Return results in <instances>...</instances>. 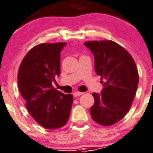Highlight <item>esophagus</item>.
<instances>
[{
  "instance_id": "34e87169",
  "label": "esophagus",
  "mask_w": 153,
  "mask_h": 153,
  "mask_svg": "<svg viewBox=\"0 0 153 153\" xmlns=\"http://www.w3.org/2000/svg\"><path fill=\"white\" fill-rule=\"evenodd\" d=\"M82 94H83V93H82V92H79V91H76V92H74V93L73 94V95H74V98H77V97H79V96L82 95Z\"/></svg>"
}]
</instances>
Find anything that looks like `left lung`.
Segmentation results:
<instances>
[{
	"label": "left lung",
	"instance_id": "8db88e82",
	"mask_svg": "<svg viewBox=\"0 0 153 153\" xmlns=\"http://www.w3.org/2000/svg\"><path fill=\"white\" fill-rule=\"evenodd\" d=\"M94 55L96 74L105 79L102 93H93L94 104L90 111L99 125L109 126L128 113L137 90L139 75L130 54L111 40L85 42Z\"/></svg>",
	"mask_w": 153,
	"mask_h": 153
}]
</instances>
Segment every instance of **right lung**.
Returning <instances> with one entry per match:
<instances>
[{
  "label": "right lung",
  "instance_id": "1",
  "mask_svg": "<svg viewBox=\"0 0 153 153\" xmlns=\"http://www.w3.org/2000/svg\"><path fill=\"white\" fill-rule=\"evenodd\" d=\"M66 43L40 44L32 48L23 59L17 80L27 110L37 123L48 129L62 127L68 121L73 95L52 86L60 74V52Z\"/></svg>",
  "mask_w": 153,
  "mask_h": 153
}]
</instances>
